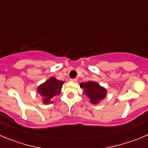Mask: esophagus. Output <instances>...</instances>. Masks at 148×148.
I'll return each instance as SVG.
<instances>
[{
	"label": "esophagus",
	"mask_w": 148,
	"mask_h": 148,
	"mask_svg": "<svg viewBox=\"0 0 148 148\" xmlns=\"http://www.w3.org/2000/svg\"><path fill=\"white\" fill-rule=\"evenodd\" d=\"M70 81H72V82H77L78 79H77V78H72V79H70Z\"/></svg>",
	"instance_id": "34e87169"
}]
</instances>
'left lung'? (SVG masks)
<instances>
[{
  "label": "left lung",
  "instance_id": "1",
  "mask_svg": "<svg viewBox=\"0 0 148 148\" xmlns=\"http://www.w3.org/2000/svg\"><path fill=\"white\" fill-rule=\"evenodd\" d=\"M80 87L84 89L83 94L89 99L90 103L97 105L107 96V89L96 81H88L80 84Z\"/></svg>",
  "mask_w": 148,
  "mask_h": 148
}]
</instances>
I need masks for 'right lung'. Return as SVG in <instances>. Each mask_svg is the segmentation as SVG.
I'll return each instance as SVG.
<instances>
[{
    "instance_id": "right-lung-1",
    "label": "right lung",
    "mask_w": 148,
    "mask_h": 148,
    "mask_svg": "<svg viewBox=\"0 0 148 148\" xmlns=\"http://www.w3.org/2000/svg\"><path fill=\"white\" fill-rule=\"evenodd\" d=\"M64 83V81L57 80L54 77H50L45 82L39 85L37 88V92L42 97L43 103L45 105L53 103L51 99L60 94Z\"/></svg>"
}]
</instances>
